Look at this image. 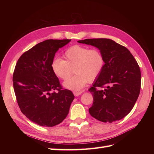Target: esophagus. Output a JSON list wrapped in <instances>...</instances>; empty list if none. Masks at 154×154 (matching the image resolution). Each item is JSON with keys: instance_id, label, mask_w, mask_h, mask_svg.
Wrapping results in <instances>:
<instances>
[{"instance_id": "obj_1", "label": "esophagus", "mask_w": 154, "mask_h": 154, "mask_svg": "<svg viewBox=\"0 0 154 154\" xmlns=\"http://www.w3.org/2000/svg\"><path fill=\"white\" fill-rule=\"evenodd\" d=\"M82 93L83 91H75V92H73V94L75 97H78L80 95V94H82Z\"/></svg>"}]
</instances>
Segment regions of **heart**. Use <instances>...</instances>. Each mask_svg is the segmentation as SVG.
<instances>
[{
	"label": "heart",
	"mask_w": 154,
	"mask_h": 154,
	"mask_svg": "<svg viewBox=\"0 0 154 154\" xmlns=\"http://www.w3.org/2000/svg\"><path fill=\"white\" fill-rule=\"evenodd\" d=\"M64 60L55 58L51 63L54 74L59 79L65 80L69 76L72 68L75 75L65 81V89L79 91L88 81L93 82L102 73L105 60L103 54L97 49L75 45L63 54Z\"/></svg>",
	"instance_id": "1"
}]
</instances>
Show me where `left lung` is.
I'll list each match as a JSON object with an SVG mask.
<instances>
[{
  "mask_svg": "<svg viewBox=\"0 0 154 154\" xmlns=\"http://www.w3.org/2000/svg\"><path fill=\"white\" fill-rule=\"evenodd\" d=\"M99 49L105 64L102 73L89 91L93 96L90 114L103 122H112L126 116L134 106L141 87V72L130 51L110 39L77 41Z\"/></svg>",
  "mask_w": 154,
  "mask_h": 154,
  "instance_id": "left-lung-1",
  "label": "left lung"
}]
</instances>
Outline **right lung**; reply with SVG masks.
<instances>
[{
    "mask_svg": "<svg viewBox=\"0 0 154 154\" xmlns=\"http://www.w3.org/2000/svg\"><path fill=\"white\" fill-rule=\"evenodd\" d=\"M70 41L40 42L23 54L16 65L13 87L18 106L29 120L41 126L60 124L74 99L71 91L62 89L51 68L55 53Z\"/></svg>",
    "mask_w": 154,
    "mask_h": 154,
    "instance_id": "add662e5",
    "label": "right lung"
}]
</instances>
